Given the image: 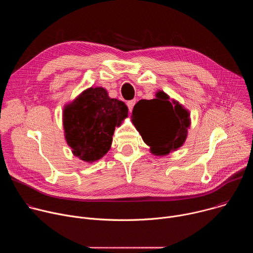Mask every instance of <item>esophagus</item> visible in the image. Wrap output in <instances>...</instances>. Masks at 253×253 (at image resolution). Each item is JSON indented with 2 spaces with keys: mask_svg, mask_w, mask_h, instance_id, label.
<instances>
[{
  "mask_svg": "<svg viewBox=\"0 0 253 253\" xmlns=\"http://www.w3.org/2000/svg\"><path fill=\"white\" fill-rule=\"evenodd\" d=\"M135 103H136V100H131V101H128V102H127V106H128L129 112H131V111H132V109H133V107H134Z\"/></svg>",
  "mask_w": 253,
  "mask_h": 253,
  "instance_id": "1",
  "label": "esophagus"
}]
</instances>
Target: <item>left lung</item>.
Returning <instances> with one entry per match:
<instances>
[{
  "mask_svg": "<svg viewBox=\"0 0 253 253\" xmlns=\"http://www.w3.org/2000/svg\"><path fill=\"white\" fill-rule=\"evenodd\" d=\"M132 123L151 153L165 156L183 146L191 119L183 105L158 90L155 99L140 100L134 106Z\"/></svg>",
  "mask_w": 253,
  "mask_h": 253,
  "instance_id": "1",
  "label": "left lung"
}]
</instances>
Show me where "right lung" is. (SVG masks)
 <instances>
[{"label": "right lung", "instance_id": "obj_1", "mask_svg": "<svg viewBox=\"0 0 253 253\" xmlns=\"http://www.w3.org/2000/svg\"><path fill=\"white\" fill-rule=\"evenodd\" d=\"M127 117L124 102L110 98L103 87H90L64 106L66 142L80 160L98 161L110 150L115 127Z\"/></svg>", "mask_w": 253, "mask_h": 253}]
</instances>
